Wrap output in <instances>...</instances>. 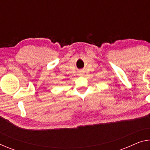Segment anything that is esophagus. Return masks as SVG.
Wrapping results in <instances>:
<instances>
[{"label": "esophagus", "instance_id": "34e87169", "mask_svg": "<svg viewBox=\"0 0 150 150\" xmlns=\"http://www.w3.org/2000/svg\"><path fill=\"white\" fill-rule=\"evenodd\" d=\"M81 75H82V74H81Z\"/></svg>", "mask_w": 150, "mask_h": 150}]
</instances>
